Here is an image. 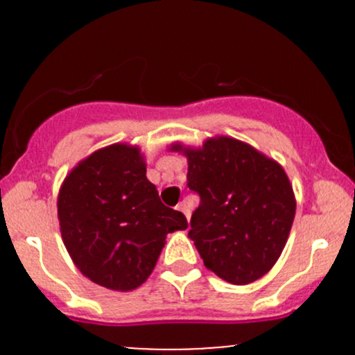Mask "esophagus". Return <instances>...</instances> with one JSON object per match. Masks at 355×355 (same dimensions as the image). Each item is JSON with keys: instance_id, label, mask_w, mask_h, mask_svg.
I'll return each mask as SVG.
<instances>
[{"instance_id": "esophagus-1", "label": "esophagus", "mask_w": 355, "mask_h": 355, "mask_svg": "<svg viewBox=\"0 0 355 355\" xmlns=\"http://www.w3.org/2000/svg\"><path fill=\"white\" fill-rule=\"evenodd\" d=\"M177 209H178V210H180V211H182V214H183V215H185V217H187V220H189V222H190V217H191V211H190V207H189V205H187V203H185V202H180V203H178V207H177Z\"/></svg>"}]
</instances>
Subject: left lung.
Instances as JSON below:
<instances>
[{"label":"left lung","mask_w":355,"mask_h":355,"mask_svg":"<svg viewBox=\"0 0 355 355\" xmlns=\"http://www.w3.org/2000/svg\"><path fill=\"white\" fill-rule=\"evenodd\" d=\"M187 187L200 197L189 237L205 267L245 285L266 275L282 254L295 215L291 182L277 162L229 137L183 148Z\"/></svg>","instance_id":"left-lung-1"}]
</instances>
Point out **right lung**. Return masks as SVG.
I'll list each match as a JSON object with an SVG mask.
<instances>
[{"instance_id": "right-lung-1", "label": "right lung", "mask_w": 355, "mask_h": 355, "mask_svg": "<svg viewBox=\"0 0 355 355\" xmlns=\"http://www.w3.org/2000/svg\"><path fill=\"white\" fill-rule=\"evenodd\" d=\"M61 237L81 274L133 291L152 274L166 234L189 227L146 178L137 146L112 145L71 170L58 195Z\"/></svg>"}]
</instances>
